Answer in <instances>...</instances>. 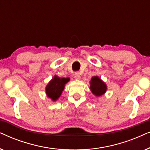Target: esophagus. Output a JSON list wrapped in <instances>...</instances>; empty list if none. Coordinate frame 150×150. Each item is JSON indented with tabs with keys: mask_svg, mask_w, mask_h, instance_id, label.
<instances>
[{
	"mask_svg": "<svg viewBox=\"0 0 150 150\" xmlns=\"http://www.w3.org/2000/svg\"><path fill=\"white\" fill-rule=\"evenodd\" d=\"M74 78L77 80H79L80 79H81V76H80L79 72H78V71H77V72H76L74 74Z\"/></svg>",
	"mask_w": 150,
	"mask_h": 150,
	"instance_id": "obj_1",
	"label": "esophagus"
}]
</instances>
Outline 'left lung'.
<instances>
[{
    "mask_svg": "<svg viewBox=\"0 0 150 150\" xmlns=\"http://www.w3.org/2000/svg\"><path fill=\"white\" fill-rule=\"evenodd\" d=\"M90 89L93 95L101 96L107 89L106 85L98 76H93L90 81Z\"/></svg>",
    "mask_w": 150,
    "mask_h": 150,
    "instance_id": "1",
    "label": "left lung"
}]
</instances>
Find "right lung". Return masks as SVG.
Here are the masks:
<instances>
[{"mask_svg": "<svg viewBox=\"0 0 150 150\" xmlns=\"http://www.w3.org/2000/svg\"><path fill=\"white\" fill-rule=\"evenodd\" d=\"M69 78H61L54 76L46 87V93L52 101H56L60 97L65 88V85L69 82Z\"/></svg>", "mask_w": 150, "mask_h": 150, "instance_id": "obj_1", "label": "right lung"}]
</instances>
